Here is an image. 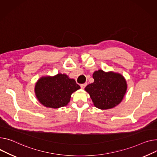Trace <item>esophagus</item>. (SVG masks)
I'll return each mask as SVG.
<instances>
[{"mask_svg":"<svg viewBox=\"0 0 157 157\" xmlns=\"http://www.w3.org/2000/svg\"><path fill=\"white\" fill-rule=\"evenodd\" d=\"M86 85H87V83H83V84H81L80 85V86H81V88L82 89H84L86 87Z\"/></svg>","mask_w":157,"mask_h":157,"instance_id":"esophagus-1","label":"esophagus"}]
</instances>
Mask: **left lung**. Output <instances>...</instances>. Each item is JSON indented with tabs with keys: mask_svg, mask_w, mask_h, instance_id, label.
Instances as JSON below:
<instances>
[{
	"mask_svg": "<svg viewBox=\"0 0 157 157\" xmlns=\"http://www.w3.org/2000/svg\"><path fill=\"white\" fill-rule=\"evenodd\" d=\"M94 82L87 85L85 90L96 107L105 110L121 103L126 92V79L120 74L98 70L93 73Z\"/></svg>",
	"mask_w": 157,
	"mask_h": 157,
	"instance_id": "8db88e82",
	"label": "left lung"
}]
</instances>
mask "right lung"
Returning <instances> with one entry per match:
<instances>
[{
  "label": "right lung",
  "instance_id": "add662e5",
  "mask_svg": "<svg viewBox=\"0 0 157 157\" xmlns=\"http://www.w3.org/2000/svg\"><path fill=\"white\" fill-rule=\"evenodd\" d=\"M79 88L75 79H69L66 75L58 74L40 78L35 85V93L43 105L57 109L67 105L71 94Z\"/></svg>",
  "mask_w": 157,
  "mask_h": 157
}]
</instances>
